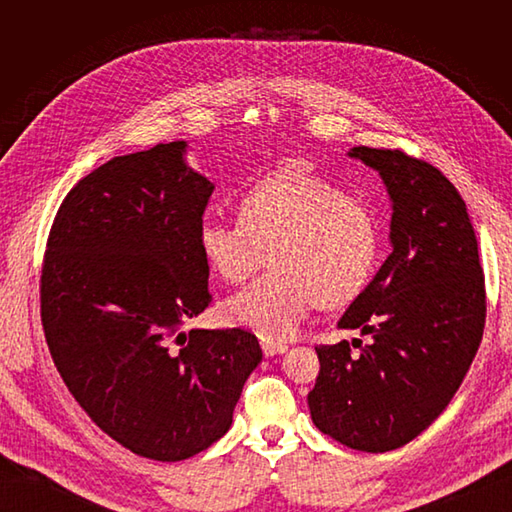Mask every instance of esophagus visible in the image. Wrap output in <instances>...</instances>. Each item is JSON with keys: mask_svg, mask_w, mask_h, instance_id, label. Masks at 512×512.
Instances as JSON below:
<instances>
[{"mask_svg": "<svg viewBox=\"0 0 512 512\" xmlns=\"http://www.w3.org/2000/svg\"><path fill=\"white\" fill-rule=\"evenodd\" d=\"M260 348H262V352H265V356L284 354V352L288 350V346H284V344H275V342H269V339H262V342H260Z\"/></svg>", "mask_w": 512, "mask_h": 512, "instance_id": "obj_1", "label": "esophagus"}]
</instances>
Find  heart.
Masks as SVG:
<instances>
[{
	"label": "heart",
	"mask_w": 512,
	"mask_h": 512,
	"mask_svg": "<svg viewBox=\"0 0 512 512\" xmlns=\"http://www.w3.org/2000/svg\"><path fill=\"white\" fill-rule=\"evenodd\" d=\"M198 247L228 284H241L267 260L275 271L224 303L230 324L265 339L297 335L307 314L352 303L376 269L380 237L363 200L305 168H282L239 198V218H205Z\"/></svg>",
	"instance_id": "1"
}]
</instances>
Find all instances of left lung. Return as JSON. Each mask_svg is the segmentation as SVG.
I'll use <instances>...</instances> for the list:
<instances>
[{"instance_id": "left-lung-1", "label": "left lung", "mask_w": 512, "mask_h": 512, "mask_svg": "<svg viewBox=\"0 0 512 512\" xmlns=\"http://www.w3.org/2000/svg\"><path fill=\"white\" fill-rule=\"evenodd\" d=\"M391 200V254L318 346L320 374L307 395L314 425L342 444L386 453L423 433L451 404L485 329V277L466 203L438 168L397 149L352 147Z\"/></svg>"}]
</instances>
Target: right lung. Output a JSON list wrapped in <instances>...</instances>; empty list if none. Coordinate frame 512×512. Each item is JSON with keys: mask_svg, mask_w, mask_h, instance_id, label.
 <instances>
[{"mask_svg": "<svg viewBox=\"0 0 512 512\" xmlns=\"http://www.w3.org/2000/svg\"><path fill=\"white\" fill-rule=\"evenodd\" d=\"M188 141L117 156L61 203L46 243L40 307L68 391L132 453L181 461L232 425L262 361L243 329L183 327L211 301L198 228L215 185Z\"/></svg>", "mask_w": 512, "mask_h": 512, "instance_id": "right-lung-1", "label": "right lung"}]
</instances>
